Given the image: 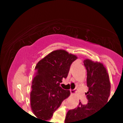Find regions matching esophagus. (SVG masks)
<instances>
[{
    "mask_svg": "<svg viewBox=\"0 0 123 123\" xmlns=\"http://www.w3.org/2000/svg\"><path fill=\"white\" fill-rule=\"evenodd\" d=\"M70 92H71V94H72V95H74V94H76V91H75V90H70Z\"/></svg>",
    "mask_w": 123,
    "mask_h": 123,
    "instance_id": "esophagus-1",
    "label": "esophagus"
}]
</instances>
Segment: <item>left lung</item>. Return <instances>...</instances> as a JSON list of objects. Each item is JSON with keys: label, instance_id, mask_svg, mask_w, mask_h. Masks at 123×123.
<instances>
[{"label": "left lung", "instance_id": "1", "mask_svg": "<svg viewBox=\"0 0 123 123\" xmlns=\"http://www.w3.org/2000/svg\"><path fill=\"white\" fill-rule=\"evenodd\" d=\"M83 62L87 73L89 90L86 95L89 102L86 105L80 102L78 107L68 111L65 123H82V120L91 117L108 102L111 84L106 67L102 63L90 59H85Z\"/></svg>", "mask_w": 123, "mask_h": 123}]
</instances>
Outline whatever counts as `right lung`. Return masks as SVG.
<instances>
[{
  "label": "right lung",
  "mask_w": 123,
  "mask_h": 123,
  "mask_svg": "<svg viewBox=\"0 0 123 123\" xmlns=\"http://www.w3.org/2000/svg\"><path fill=\"white\" fill-rule=\"evenodd\" d=\"M78 58L65 50H56L41 59L36 66L30 93V105L36 118L50 119L63 101L70 95V91L60 86L68 76L71 64Z\"/></svg>",
  "instance_id": "obj_1"
}]
</instances>
